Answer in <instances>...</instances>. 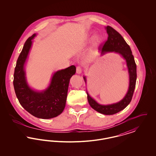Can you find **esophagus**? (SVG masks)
<instances>
[{"instance_id": "1", "label": "esophagus", "mask_w": 156, "mask_h": 156, "mask_svg": "<svg viewBox=\"0 0 156 156\" xmlns=\"http://www.w3.org/2000/svg\"><path fill=\"white\" fill-rule=\"evenodd\" d=\"M82 71V69L81 67H76V73H77L78 74H81Z\"/></svg>"}]
</instances>
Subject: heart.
I'll use <instances>...</instances> for the list:
<instances>
[{"mask_svg": "<svg viewBox=\"0 0 156 156\" xmlns=\"http://www.w3.org/2000/svg\"><path fill=\"white\" fill-rule=\"evenodd\" d=\"M94 40V44L95 45H97L98 44H99L100 43V38L99 37H98V36H92L90 37H89L88 38V41H90L91 40Z\"/></svg>", "mask_w": 156, "mask_h": 156, "instance_id": "obj_1", "label": "heart"}]
</instances>
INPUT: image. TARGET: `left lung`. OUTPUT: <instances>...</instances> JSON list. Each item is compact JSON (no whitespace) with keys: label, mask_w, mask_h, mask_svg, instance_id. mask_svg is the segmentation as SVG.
I'll use <instances>...</instances> for the list:
<instances>
[{"label":"left lung","mask_w":156,"mask_h":156,"mask_svg":"<svg viewBox=\"0 0 156 156\" xmlns=\"http://www.w3.org/2000/svg\"><path fill=\"white\" fill-rule=\"evenodd\" d=\"M105 29L108 34V40L103 46L101 45L99 47V51L101 56H103L108 52H114L119 54L126 60L129 78L128 90L125 96L122 100L116 103L109 105L99 104L89 95L87 91V94L88 101L91 108L100 113L106 115H111L123 110L131 102L136 87L137 71L136 64L130 46L127 44L124 38L119 33L111 26H108L105 27ZM83 80L87 83L85 76H83Z\"/></svg>","instance_id":"obj_1"}]
</instances>
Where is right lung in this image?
Returning <instances> with one entry per match:
<instances>
[{"label":"right lung","instance_id":"right-lung-1","mask_svg":"<svg viewBox=\"0 0 156 156\" xmlns=\"http://www.w3.org/2000/svg\"><path fill=\"white\" fill-rule=\"evenodd\" d=\"M36 35L33 34L24 43L15 67L13 86L16 97L26 111L38 118L51 119L59 115L65 108L69 80L76 73V67L71 66L55 72L48 87L43 90L31 88L27 81L25 65L32 40Z\"/></svg>","mask_w":156,"mask_h":156}]
</instances>
